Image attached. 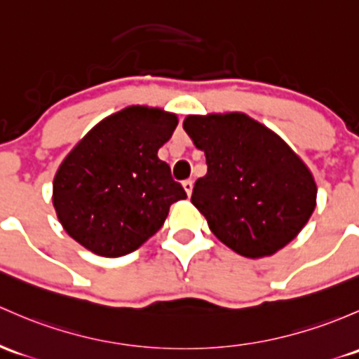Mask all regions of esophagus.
I'll list each match as a JSON object with an SVG mask.
<instances>
[{
	"mask_svg": "<svg viewBox=\"0 0 359 359\" xmlns=\"http://www.w3.org/2000/svg\"><path fill=\"white\" fill-rule=\"evenodd\" d=\"M182 187H184V191L187 192V196H191L192 194V187H194V182H192V180H184Z\"/></svg>",
	"mask_w": 359,
	"mask_h": 359,
	"instance_id": "34e87169",
	"label": "esophagus"
}]
</instances>
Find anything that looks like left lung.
I'll return each instance as SVG.
<instances>
[{
	"mask_svg": "<svg viewBox=\"0 0 359 359\" xmlns=\"http://www.w3.org/2000/svg\"><path fill=\"white\" fill-rule=\"evenodd\" d=\"M184 130L208 172L191 201L232 251L263 258L287 246L316 206V184L299 156L244 113L189 115Z\"/></svg>",
	"mask_w": 359,
	"mask_h": 359,
	"instance_id": "obj_1",
	"label": "left lung"
}]
</instances>
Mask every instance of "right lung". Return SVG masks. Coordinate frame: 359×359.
Returning a JSON list of instances; mask_svg holds the SVG:
<instances>
[{
  "instance_id": "right-lung-1",
  "label": "right lung",
  "mask_w": 359,
  "mask_h": 359,
  "mask_svg": "<svg viewBox=\"0 0 359 359\" xmlns=\"http://www.w3.org/2000/svg\"><path fill=\"white\" fill-rule=\"evenodd\" d=\"M177 123L160 108H123L70 151L53 180V205L72 239L116 258L161 229L170 206L187 198L158 158Z\"/></svg>"
}]
</instances>
